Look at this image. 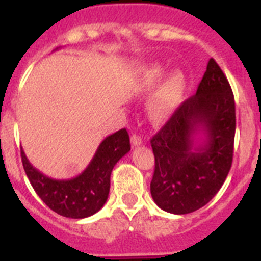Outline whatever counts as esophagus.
Returning a JSON list of instances; mask_svg holds the SVG:
<instances>
[{"mask_svg":"<svg viewBox=\"0 0 261 261\" xmlns=\"http://www.w3.org/2000/svg\"><path fill=\"white\" fill-rule=\"evenodd\" d=\"M142 144V137L141 136L138 135H133L132 136V146L136 147V146H140V145Z\"/></svg>","mask_w":261,"mask_h":261,"instance_id":"1","label":"esophagus"}]
</instances>
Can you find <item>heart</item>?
Wrapping results in <instances>:
<instances>
[{"instance_id":"obj_1","label":"heart","mask_w":261,"mask_h":261,"mask_svg":"<svg viewBox=\"0 0 261 261\" xmlns=\"http://www.w3.org/2000/svg\"><path fill=\"white\" fill-rule=\"evenodd\" d=\"M165 75V68L161 65H153L145 71L144 78L141 81V90L150 91L159 81ZM186 77L181 71H172L162 85L159 86L150 103V115L153 119L161 120L171 115L183 100L184 91H186Z\"/></svg>"}]
</instances>
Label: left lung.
Masks as SVG:
<instances>
[{
	"label": "left lung",
	"instance_id": "obj_1",
	"mask_svg": "<svg viewBox=\"0 0 261 261\" xmlns=\"http://www.w3.org/2000/svg\"><path fill=\"white\" fill-rule=\"evenodd\" d=\"M202 132V142L194 136ZM235 102L229 81L213 59L195 95L181 103L150 140L155 168L154 202L165 212L192 213L220 191L232 163Z\"/></svg>",
	"mask_w": 261,
	"mask_h": 261
}]
</instances>
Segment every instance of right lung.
Masks as SVG:
<instances>
[{"label": "right lung", "mask_w": 261, "mask_h": 261, "mask_svg": "<svg viewBox=\"0 0 261 261\" xmlns=\"http://www.w3.org/2000/svg\"><path fill=\"white\" fill-rule=\"evenodd\" d=\"M130 150L126 129L108 136L99 145L95 155L82 174L59 180L45 176L30 163L20 149L23 168L32 188L48 208L68 218H86L100 211L110 193L114 166Z\"/></svg>", "instance_id": "add662e5"}]
</instances>
